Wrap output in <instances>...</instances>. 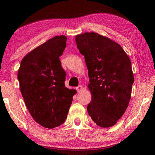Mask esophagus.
Wrapping results in <instances>:
<instances>
[{
    "instance_id": "obj_1",
    "label": "esophagus",
    "mask_w": 155,
    "mask_h": 155,
    "mask_svg": "<svg viewBox=\"0 0 155 155\" xmlns=\"http://www.w3.org/2000/svg\"><path fill=\"white\" fill-rule=\"evenodd\" d=\"M76 90H77V91H78V92H79V91H81V90H83V86L82 85H78V87H76Z\"/></svg>"
}]
</instances>
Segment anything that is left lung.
<instances>
[{"instance_id": "obj_1", "label": "left lung", "mask_w": 155, "mask_h": 155, "mask_svg": "<svg viewBox=\"0 0 155 155\" xmlns=\"http://www.w3.org/2000/svg\"><path fill=\"white\" fill-rule=\"evenodd\" d=\"M88 69L91 101L88 114L101 127L116 124L129 103L134 82L131 62L118 44L98 33L76 36Z\"/></svg>"}]
</instances>
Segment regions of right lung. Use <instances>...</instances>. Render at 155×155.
Returning a JSON list of instances; mask_svg holds the SVG:
<instances>
[{
  "label": "right lung",
  "mask_w": 155,
  "mask_h": 155,
  "mask_svg": "<svg viewBox=\"0 0 155 155\" xmlns=\"http://www.w3.org/2000/svg\"><path fill=\"white\" fill-rule=\"evenodd\" d=\"M66 40L64 35L50 39L26 55L18 70L20 91L28 111L48 128L65 122L75 93L65 87L66 73L59 59Z\"/></svg>",
  "instance_id": "obj_1"
}]
</instances>
